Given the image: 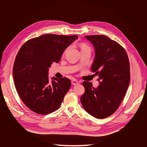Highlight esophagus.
I'll return each mask as SVG.
<instances>
[{"instance_id":"34e87169","label":"esophagus","mask_w":147,"mask_h":147,"mask_svg":"<svg viewBox=\"0 0 147 147\" xmlns=\"http://www.w3.org/2000/svg\"><path fill=\"white\" fill-rule=\"evenodd\" d=\"M71 83L73 85H76V84H79V82L76 80H73L71 81Z\"/></svg>"}]
</instances>
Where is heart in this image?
Wrapping results in <instances>:
<instances>
[{
    "instance_id": "obj_1",
    "label": "heart",
    "mask_w": 147,
    "mask_h": 147,
    "mask_svg": "<svg viewBox=\"0 0 147 147\" xmlns=\"http://www.w3.org/2000/svg\"><path fill=\"white\" fill-rule=\"evenodd\" d=\"M80 48H81V50H84V49H90L89 46H88L85 43H82L80 45Z\"/></svg>"
}]
</instances>
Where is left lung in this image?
I'll list each match as a JSON object with an SVG mask.
<instances>
[{
	"mask_svg": "<svg viewBox=\"0 0 147 147\" xmlns=\"http://www.w3.org/2000/svg\"><path fill=\"white\" fill-rule=\"evenodd\" d=\"M94 46L95 60L91 70L101 80L95 88L84 81L85 92L80 101L84 109L95 118L102 119L115 112L124 98L130 82V63L124 48L104 35L86 36Z\"/></svg>",
	"mask_w": 147,
	"mask_h": 147,
	"instance_id": "obj_1",
	"label": "left lung"
}]
</instances>
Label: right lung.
<instances>
[{
    "mask_svg": "<svg viewBox=\"0 0 147 147\" xmlns=\"http://www.w3.org/2000/svg\"><path fill=\"white\" fill-rule=\"evenodd\" d=\"M77 35L44 34L27 40L19 50L13 67L15 88L24 104L33 112L46 115L58 110L71 82L68 78L48 79L52 63H58Z\"/></svg>",
    "mask_w": 147,
    "mask_h": 147,
    "instance_id": "right-lung-1",
    "label": "right lung"
}]
</instances>
